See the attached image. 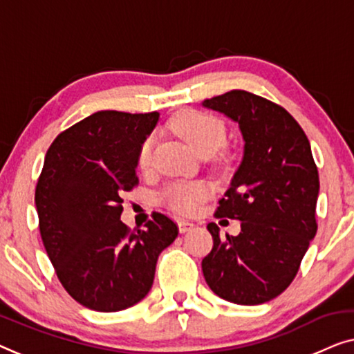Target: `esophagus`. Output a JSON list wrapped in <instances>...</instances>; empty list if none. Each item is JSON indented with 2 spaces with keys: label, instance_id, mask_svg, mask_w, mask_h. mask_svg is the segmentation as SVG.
<instances>
[{
  "label": "esophagus",
  "instance_id": "obj_1",
  "mask_svg": "<svg viewBox=\"0 0 354 354\" xmlns=\"http://www.w3.org/2000/svg\"><path fill=\"white\" fill-rule=\"evenodd\" d=\"M194 227V223L188 222V220H178V232L180 233H187Z\"/></svg>",
  "mask_w": 354,
  "mask_h": 354
}]
</instances>
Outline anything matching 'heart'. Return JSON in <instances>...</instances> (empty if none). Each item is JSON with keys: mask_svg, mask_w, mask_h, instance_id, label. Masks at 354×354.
Here are the masks:
<instances>
[{"mask_svg": "<svg viewBox=\"0 0 354 354\" xmlns=\"http://www.w3.org/2000/svg\"><path fill=\"white\" fill-rule=\"evenodd\" d=\"M169 127L182 137L199 156H209L217 151L225 142V124L217 116L199 110L178 111L169 120ZM153 136L142 140L137 151V166L148 169L153 158ZM211 188L203 182H174L162 189L161 201L178 214H194L206 201Z\"/></svg>", "mask_w": 354, "mask_h": 354, "instance_id": "obj_1", "label": "heart"}]
</instances>
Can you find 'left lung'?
<instances>
[{
    "mask_svg": "<svg viewBox=\"0 0 354 354\" xmlns=\"http://www.w3.org/2000/svg\"><path fill=\"white\" fill-rule=\"evenodd\" d=\"M236 121L244 158L215 217L241 220L238 236L207 225L212 250L203 274L220 299L260 305L289 288L315 238L319 176L308 137L288 110L248 91L203 102Z\"/></svg>",
    "mask_w": 354,
    "mask_h": 354,
    "instance_id": "obj_1",
    "label": "left lung"
}]
</instances>
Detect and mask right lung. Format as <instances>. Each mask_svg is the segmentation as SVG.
<instances>
[{
    "label": "right lung",
    "instance_id": "add662e5",
    "mask_svg": "<svg viewBox=\"0 0 354 354\" xmlns=\"http://www.w3.org/2000/svg\"><path fill=\"white\" fill-rule=\"evenodd\" d=\"M160 113L97 111L55 137L35 204L39 233L64 289L86 308L121 311L151 289L158 255L178 227L153 212L145 230L120 220L122 194L139 185L137 151Z\"/></svg>",
    "mask_w": 354,
    "mask_h": 354
}]
</instances>
